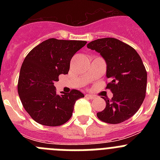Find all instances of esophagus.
<instances>
[{
	"label": "esophagus",
	"instance_id": "esophagus-1",
	"mask_svg": "<svg viewBox=\"0 0 160 160\" xmlns=\"http://www.w3.org/2000/svg\"><path fill=\"white\" fill-rule=\"evenodd\" d=\"M85 97L88 98V99H93V98H94V96L93 94H86Z\"/></svg>",
	"mask_w": 160,
	"mask_h": 160
}]
</instances>
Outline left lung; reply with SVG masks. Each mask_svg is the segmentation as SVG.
Instances as JSON below:
<instances>
[{
	"label": "left lung",
	"mask_w": 160,
	"mask_h": 160,
	"mask_svg": "<svg viewBox=\"0 0 160 160\" xmlns=\"http://www.w3.org/2000/svg\"><path fill=\"white\" fill-rule=\"evenodd\" d=\"M87 48L102 55L107 62L106 89L113 93L111 99L104 98L105 109L97 113L101 121L111 124L122 122L132 117L142 105L147 90L146 69L134 48L116 38L97 39Z\"/></svg>",
	"instance_id": "obj_1"
}]
</instances>
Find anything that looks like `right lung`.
<instances>
[{"instance_id": "1", "label": "right lung", "mask_w": 160, "mask_h": 160, "mask_svg": "<svg viewBox=\"0 0 160 160\" xmlns=\"http://www.w3.org/2000/svg\"><path fill=\"white\" fill-rule=\"evenodd\" d=\"M86 44V41L49 38L25 57L18 91L25 110L37 122L57 127L71 118L76 100L84 94L73 89L70 93L58 94L53 84L60 74H67L71 58Z\"/></svg>"}]
</instances>
